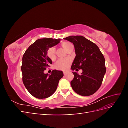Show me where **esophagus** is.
<instances>
[{
    "mask_svg": "<svg viewBox=\"0 0 128 128\" xmlns=\"http://www.w3.org/2000/svg\"><path fill=\"white\" fill-rule=\"evenodd\" d=\"M63 73H64V75H66L67 72H63Z\"/></svg>",
    "mask_w": 128,
    "mask_h": 128,
    "instance_id": "obj_1",
    "label": "esophagus"
}]
</instances>
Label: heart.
<instances>
[{
    "instance_id": "heart-1",
    "label": "heart",
    "mask_w": 128,
    "mask_h": 128,
    "mask_svg": "<svg viewBox=\"0 0 128 128\" xmlns=\"http://www.w3.org/2000/svg\"><path fill=\"white\" fill-rule=\"evenodd\" d=\"M72 45L69 42H64L62 44V47L67 51L69 46ZM48 56L50 59L53 60L56 56V48L54 47H52L50 48L48 51ZM71 62L70 59L68 58H64V59H60L56 61L55 63V68L59 70H66L69 67Z\"/></svg>"
}]
</instances>
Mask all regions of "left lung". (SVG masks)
Instances as JSON below:
<instances>
[{"instance_id": "1", "label": "left lung", "mask_w": 128, "mask_h": 128, "mask_svg": "<svg viewBox=\"0 0 128 128\" xmlns=\"http://www.w3.org/2000/svg\"><path fill=\"white\" fill-rule=\"evenodd\" d=\"M64 40L72 42L75 47L76 56L71 69L83 70L80 75L72 72L70 84L73 90L82 96L94 94L101 86L106 71L102 53L94 42L83 36H70Z\"/></svg>"}]
</instances>
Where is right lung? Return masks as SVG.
Returning <instances> with one entry per match:
<instances>
[{
	"mask_svg": "<svg viewBox=\"0 0 128 128\" xmlns=\"http://www.w3.org/2000/svg\"><path fill=\"white\" fill-rule=\"evenodd\" d=\"M60 39L44 38L37 40L27 48L22 57V81L26 90L34 97L44 99L52 96L56 90L59 80L64 76L62 71L53 70L51 75L44 74L52 61L48 56L50 48Z\"/></svg>",
	"mask_w": 128,
	"mask_h": 128,
	"instance_id": "add662e5",
	"label": "right lung"
}]
</instances>
